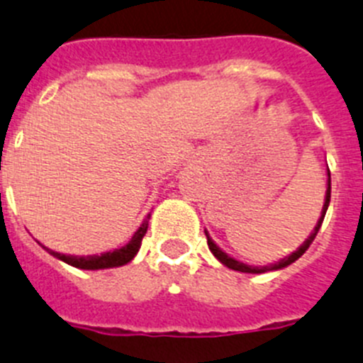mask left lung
Wrapping results in <instances>:
<instances>
[{
  "mask_svg": "<svg viewBox=\"0 0 363 363\" xmlns=\"http://www.w3.org/2000/svg\"><path fill=\"white\" fill-rule=\"evenodd\" d=\"M329 201H331V172H329V169H327V191H325V201H323V207H322V214H320L318 218V223H316V227H314V230L311 233L309 238L306 240V242L301 243L300 247H298L296 251L291 252L289 256H285V258H281L280 262H277V264H269V265H259V267H256V265H247L243 264V262H238V259H234L233 256H229L227 252H223L220 249V247L216 245V243L213 242V238L209 236V233L205 230V236H207V245H209L211 252H213L214 256H216L218 259H220L221 264L225 265V267L233 269V271H240V272H251V274H262V272H269V271H278V269H284L287 267V265L294 264L298 258H300L303 252L309 249V245L313 243V240L316 238V234H318L320 227H322V221L323 218H325V213H327V207H329Z\"/></svg>",
  "mask_w": 363,
  "mask_h": 363,
  "instance_id": "8db88e82",
  "label": "left lung"
}]
</instances>
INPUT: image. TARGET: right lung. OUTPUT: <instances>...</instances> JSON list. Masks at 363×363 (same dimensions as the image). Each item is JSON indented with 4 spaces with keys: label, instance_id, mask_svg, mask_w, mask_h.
<instances>
[{
    "label": "right lung",
    "instance_id": "1",
    "mask_svg": "<svg viewBox=\"0 0 363 363\" xmlns=\"http://www.w3.org/2000/svg\"><path fill=\"white\" fill-rule=\"evenodd\" d=\"M149 218L143 221L140 229L134 233V236L130 238V242L127 243L121 249H114V251L104 252V255H92V256H74V255H62V252L50 251L47 247H43L45 251H49V255H52L54 258L62 259L65 264L72 265V267L78 269H86V271H98V269H111V267H120V265L129 264L130 259L136 256V252L140 251V245H142V240L147 233V227H149Z\"/></svg>",
    "mask_w": 363,
    "mask_h": 363
}]
</instances>
